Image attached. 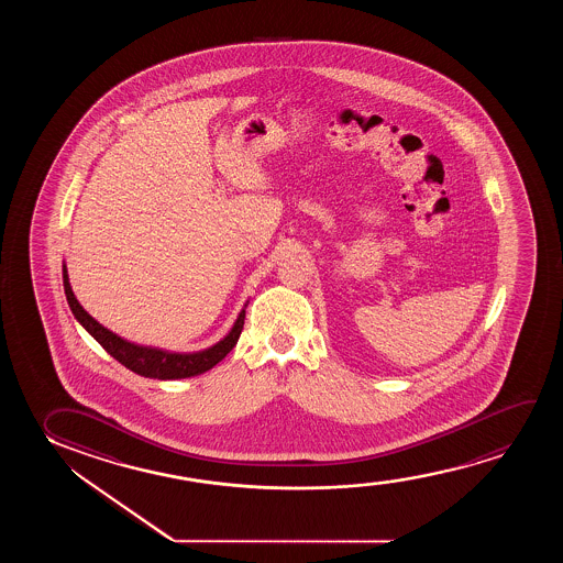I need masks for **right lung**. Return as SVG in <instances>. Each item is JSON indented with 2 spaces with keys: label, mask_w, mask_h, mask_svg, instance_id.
<instances>
[{
  "label": "right lung",
  "mask_w": 563,
  "mask_h": 563,
  "mask_svg": "<svg viewBox=\"0 0 563 563\" xmlns=\"http://www.w3.org/2000/svg\"><path fill=\"white\" fill-rule=\"evenodd\" d=\"M63 288H65L70 311L78 323L82 324L86 331L92 334L96 342H100L103 350L115 357L117 362L123 363L126 369L134 371L147 378L175 380V378L196 377V375H201L211 367H216L217 363L221 362L224 355L236 346L240 332L244 329V319H246L247 303L240 311L231 331L223 340H219L213 346L200 350V352L180 354V352H169V350H159V347L140 346V344L121 339L119 334L98 323L75 298V292L70 288L69 275H67V265H63Z\"/></svg>",
  "instance_id": "right-lung-1"
}]
</instances>
